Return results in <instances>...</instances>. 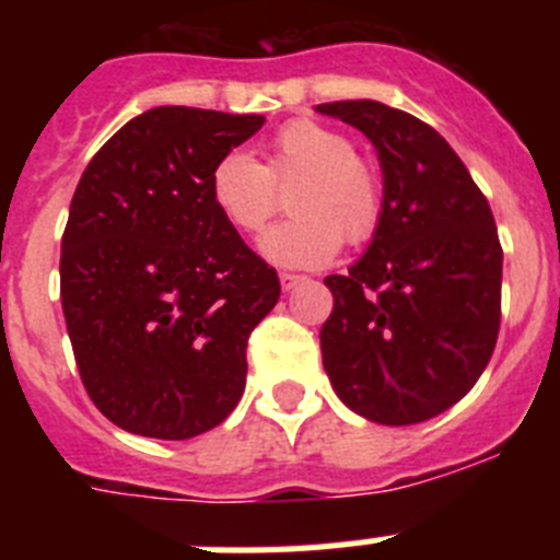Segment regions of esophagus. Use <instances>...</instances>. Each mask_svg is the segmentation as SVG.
<instances>
[{"instance_id":"obj_1","label":"esophagus","mask_w":560,"mask_h":560,"mask_svg":"<svg viewBox=\"0 0 560 560\" xmlns=\"http://www.w3.org/2000/svg\"><path fill=\"white\" fill-rule=\"evenodd\" d=\"M303 283H305L303 275H289V271L280 275V285H283V291H294L296 285H303Z\"/></svg>"}]
</instances>
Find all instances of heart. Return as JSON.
<instances>
[{"label":"heart","instance_id":"1","mask_svg":"<svg viewBox=\"0 0 560 560\" xmlns=\"http://www.w3.org/2000/svg\"><path fill=\"white\" fill-rule=\"evenodd\" d=\"M294 185V219L260 241L266 260L285 269H319L348 244L375 235L384 210V185L348 133L316 120H291L275 131L266 162L246 151L224 153L210 171V199L241 235H257L280 207L277 187Z\"/></svg>","mask_w":560,"mask_h":560}]
</instances>
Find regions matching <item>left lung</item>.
<instances>
[{
	"label": "left lung",
	"instance_id": "left-lung-1",
	"mask_svg": "<svg viewBox=\"0 0 560 560\" xmlns=\"http://www.w3.org/2000/svg\"><path fill=\"white\" fill-rule=\"evenodd\" d=\"M359 128L384 173V210L348 275L325 277L334 311L323 364L355 415L409 427L454 407L491 361L502 246L488 199L443 137L378 101L319 103Z\"/></svg>",
	"mask_w": 560,
	"mask_h": 560
}]
</instances>
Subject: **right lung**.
<instances>
[{
    "mask_svg": "<svg viewBox=\"0 0 560 560\" xmlns=\"http://www.w3.org/2000/svg\"><path fill=\"white\" fill-rule=\"evenodd\" d=\"M266 117L156 106L92 156L61 237V305L78 370L114 427L210 432L246 387V341L280 280L215 210L212 165Z\"/></svg>",
    "mask_w": 560,
    "mask_h": 560,
    "instance_id": "obj_1",
    "label": "right lung"
}]
</instances>
